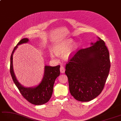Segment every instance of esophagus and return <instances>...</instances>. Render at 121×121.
I'll list each match as a JSON object with an SVG mask.
<instances>
[{"instance_id":"34e87169","label":"esophagus","mask_w":121,"mask_h":121,"mask_svg":"<svg viewBox=\"0 0 121 121\" xmlns=\"http://www.w3.org/2000/svg\"><path fill=\"white\" fill-rule=\"evenodd\" d=\"M60 71L61 73H64L65 72V68L63 66H60Z\"/></svg>"}]
</instances>
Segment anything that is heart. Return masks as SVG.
I'll list each match as a JSON object with an SVG mask.
<instances>
[{
    "instance_id": "obj_1",
    "label": "heart",
    "mask_w": 121,
    "mask_h": 121,
    "mask_svg": "<svg viewBox=\"0 0 121 121\" xmlns=\"http://www.w3.org/2000/svg\"><path fill=\"white\" fill-rule=\"evenodd\" d=\"M72 43L71 39H67L56 43L53 48L54 53L57 55H64L66 58H69L78 47V43H73L71 45Z\"/></svg>"
}]
</instances>
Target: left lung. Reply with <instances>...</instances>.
Returning <instances> with one entry per match:
<instances>
[{
	"label": "left lung",
	"instance_id": "1",
	"mask_svg": "<svg viewBox=\"0 0 121 121\" xmlns=\"http://www.w3.org/2000/svg\"><path fill=\"white\" fill-rule=\"evenodd\" d=\"M91 45L76 51L66 65L71 95L81 102H89L102 92L110 68L109 53L104 41L99 38Z\"/></svg>",
	"mask_w": 121,
	"mask_h": 121
}]
</instances>
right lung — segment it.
<instances>
[{"label":"right lung","mask_w":121,"mask_h":121,"mask_svg":"<svg viewBox=\"0 0 121 121\" xmlns=\"http://www.w3.org/2000/svg\"><path fill=\"white\" fill-rule=\"evenodd\" d=\"M28 41V38H23L14 47L10 59V73L14 83L23 98L32 104L40 105L45 104L50 99L55 80L60 74V66L58 65L55 67L46 66L43 80L37 86L34 88H25L22 86L16 79L13 71V55L17 46L27 43Z\"/></svg>","instance_id":"1"}]
</instances>
